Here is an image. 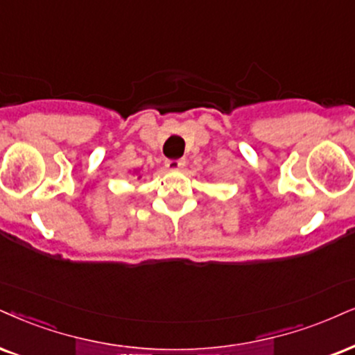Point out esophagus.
Here are the masks:
<instances>
[{
	"label": "esophagus",
	"mask_w": 355,
	"mask_h": 355,
	"mask_svg": "<svg viewBox=\"0 0 355 355\" xmlns=\"http://www.w3.org/2000/svg\"><path fill=\"white\" fill-rule=\"evenodd\" d=\"M164 166H166V169H169V171H179V169L184 168L186 161L184 159H168L164 163Z\"/></svg>",
	"instance_id": "1"
}]
</instances>
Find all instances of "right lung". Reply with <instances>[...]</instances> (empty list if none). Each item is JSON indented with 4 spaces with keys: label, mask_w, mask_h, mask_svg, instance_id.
<instances>
[{
    "label": "right lung",
    "mask_w": 355,
    "mask_h": 355,
    "mask_svg": "<svg viewBox=\"0 0 355 355\" xmlns=\"http://www.w3.org/2000/svg\"><path fill=\"white\" fill-rule=\"evenodd\" d=\"M139 173V169H135V174H138ZM139 178V176H138Z\"/></svg>",
    "instance_id": "obj_1"
}]
</instances>
